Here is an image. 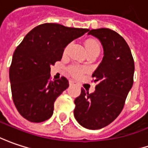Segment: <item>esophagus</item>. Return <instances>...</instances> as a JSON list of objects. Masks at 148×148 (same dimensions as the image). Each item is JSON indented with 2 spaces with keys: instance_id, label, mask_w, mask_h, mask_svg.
I'll return each instance as SVG.
<instances>
[{
  "instance_id": "esophagus-1",
  "label": "esophagus",
  "mask_w": 148,
  "mask_h": 148,
  "mask_svg": "<svg viewBox=\"0 0 148 148\" xmlns=\"http://www.w3.org/2000/svg\"><path fill=\"white\" fill-rule=\"evenodd\" d=\"M75 84V82L74 80H69V85H74Z\"/></svg>"
}]
</instances>
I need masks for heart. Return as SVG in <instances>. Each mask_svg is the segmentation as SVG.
Returning a JSON list of instances; mask_svg holds the SVG:
<instances>
[{"mask_svg": "<svg viewBox=\"0 0 148 148\" xmlns=\"http://www.w3.org/2000/svg\"><path fill=\"white\" fill-rule=\"evenodd\" d=\"M85 47H86L87 51H91V50H95V49L99 50V44L96 40H88L85 43ZM69 71H70V73L73 75H79V74H81L84 71V69L80 67L72 66L69 69Z\"/></svg>", "mask_w": 148, "mask_h": 148, "instance_id": "obj_1", "label": "heart"}]
</instances>
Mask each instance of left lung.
<instances>
[{"label": "left lung", "instance_id": "obj_1", "mask_svg": "<svg viewBox=\"0 0 148 148\" xmlns=\"http://www.w3.org/2000/svg\"><path fill=\"white\" fill-rule=\"evenodd\" d=\"M88 35L101 42L103 57L92 75L98 84L95 91L81 89L74 100V115L81 126L94 130L110 124L123 110L133 84L134 61L128 45L117 32L100 28Z\"/></svg>", "mask_w": 148, "mask_h": 148}]
</instances>
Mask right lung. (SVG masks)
Segmentation results:
<instances>
[{"instance_id": "right-lung-1", "label": "right lung", "mask_w": 148, "mask_h": 148, "mask_svg": "<svg viewBox=\"0 0 148 148\" xmlns=\"http://www.w3.org/2000/svg\"><path fill=\"white\" fill-rule=\"evenodd\" d=\"M88 29L45 23L31 29L16 49L10 67L13 102L23 118L32 123L48 120L56 99L69 87V81L50 80V66L61 60L64 50Z\"/></svg>"}]
</instances>
